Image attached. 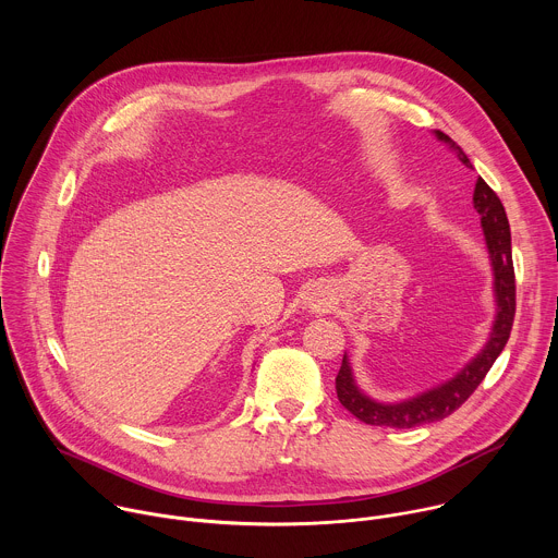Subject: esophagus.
Masks as SVG:
<instances>
[{
  "mask_svg": "<svg viewBox=\"0 0 558 558\" xmlns=\"http://www.w3.org/2000/svg\"><path fill=\"white\" fill-rule=\"evenodd\" d=\"M317 306H323V302L320 300H313V308H317Z\"/></svg>",
  "mask_w": 558,
  "mask_h": 558,
  "instance_id": "obj_1",
  "label": "esophagus"
}]
</instances>
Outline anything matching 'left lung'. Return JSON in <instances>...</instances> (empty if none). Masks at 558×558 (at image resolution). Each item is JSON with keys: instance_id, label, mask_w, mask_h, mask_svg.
Returning <instances> with one entry per match:
<instances>
[{"instance_id": "left-lung-1", "label": "left lung", "mask_w": 558, "mask_h": 558, "mask_svg": "<svg viewBox=\"0 0 558 558\" xmlns=\"http://www.w3.org/2000/svg\"><path fill=\"white\" fill-rule=\"evenodd\" d=\"M435 138L450 147V151L457 156V161L472 170L470 158L463 154V149L444 132L433 130ZM472 205L476 214L482 216V229L486 238V247L490 256L493 267V291H495V323L488 336V342L484 349L476 353L454 377L448 381L433 386L415 397L402 402H377L368 397L355 381L349 355L344 353L340 373L336 377V390L338 400L347 411H351L360 422L371 426H388V428H415L430 422H439L454 413L468 397L476 390L493 368L495 360L504 351L514 320V267H512V243H510V225L506 209L499 201V196L488 187L484 179H476Z\"/></svg>"}]
</instances>
